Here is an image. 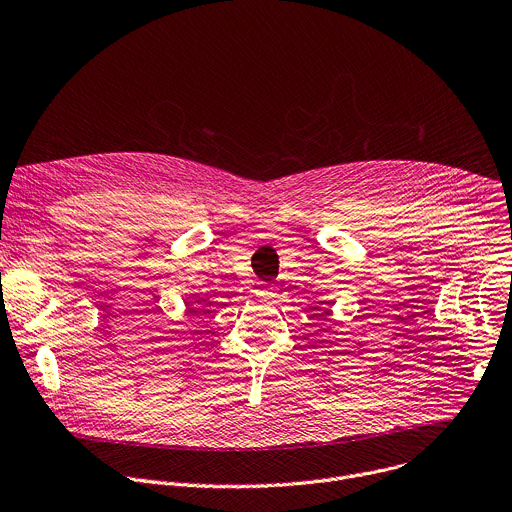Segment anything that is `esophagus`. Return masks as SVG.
Instances as JSON below:
<instances>
[{
  "label": "esophagus",
  "instance_id": "obj_1",
  "mask_svg": "<svg viewBox=\"0 0 512 512\" xmlns=\"http://www.w3.org/2000/svg\"><path fill=\"white\" fill-rule=\"evenodd\" d=\"M258 295H260L262 299H270V297H274V285H270V283L260 285V287H258Z\"/></svg>",
  "mask_w": 512,
  "mask_h": 512
}]
</instances>
